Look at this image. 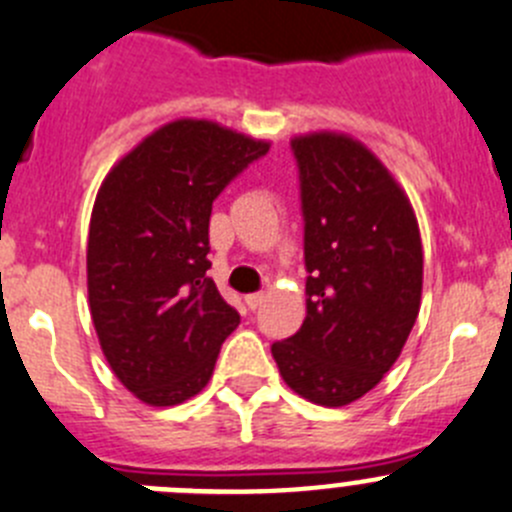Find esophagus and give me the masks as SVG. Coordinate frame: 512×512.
<instances>
[{
	"instance_id": "esophagus-1",
	"label": "esophagus",
	"mask_w": 512,
	"mask_h": 512,
	"mask_svg": "<svg viewBox=\"0 0 512 512\" xmlns=\"http://www.w3.org/2000/svg\"><path fill=\"white\" fill-rule=\"evenodd\" d=\"M243 301H246V306H248V309H259V306L261 304H264V294H248L246 296V299H243Z\"/></svg>"
}]
</instances>
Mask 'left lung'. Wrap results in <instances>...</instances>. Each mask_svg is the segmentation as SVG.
Returning <instances> with one entry per match:
<instances>
[{
  "mask_svg": "<svg viewBox=\"0 0 512 512\" xmlns=\"http://www.w3.org/2000/svg\"><path fill=\"white\" fill-rule=\"evenodd\" d=\"M301 178L306 319L271 347L284 382L321 407L377 387L402 354L422 299L415 208L387 165L347 133L291 140Z\"/></svg>",
  "mask_w": 512,
  "mask_h": 512,
  "instance_id": "obj_1",
  "label": "left lung"
}]
</instances>
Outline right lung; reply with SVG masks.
<instances>
[{
  "label": "right lung",
  "mask_w": 512,
  "mask_h": 512,
  "mask_svg": "<svg viewBox=\"0 0 512 512\" xmlns=\"http://www.w3.org/2000/svg\"><path fill=\"white\" fill-rule=\"evenodd\" d=\"M271 143L213 120L160 125L97 191L87 301L115 377L150 407L196 397L241 321L206 276L218 193Z\"/></svg>",
  "instance_id": "1"
}]
</instances>
